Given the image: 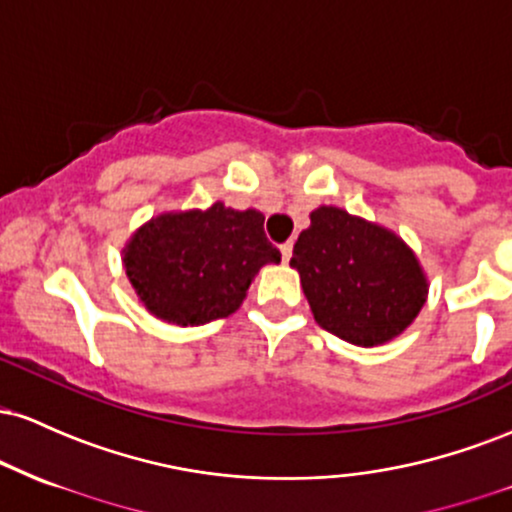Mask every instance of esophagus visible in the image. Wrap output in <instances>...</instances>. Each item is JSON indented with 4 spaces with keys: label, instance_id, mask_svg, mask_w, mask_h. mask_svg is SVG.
Listing matches in <instances>:
<instances>
[{
    "label": "esophagus",
    "instance_id": "obj_1",
    "mask_svg": "<svg viewBox=\"0 0 512 512\" xmlns=\"http://www.w3.org/2000/svg\"><path fill=\"white\" fill-rule=\"evenodd\" d=\"M279 250H281V260L289 262L291 255H293V243H291V240H286L284 245H279Z\"/></svg>",
    "mask_w": 512,
    "mask_h": 512
}]
</instances>
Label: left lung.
Here are the masks:
<instances>
[{"label":"left lung","instance_id":"8db88e82","mask_svg":"<svg viewBox=\"0 0 512 512\" xmlns=\"http://www.w3.org/2000/svg\"><path fill=\"white\" fill-rule=\"evenodd\" d=\"M291 267L317 325L356 346L395 339L426 303V276L404 240L337 207L310 214Z\"/></svg>","mask_w":512,"mask_h":512}]
</instances>
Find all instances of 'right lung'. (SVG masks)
<instances>
[{
    "label": "right lung",
    "mask_w": 512,
    "mask_h": 512,
    "mask_svg": "<svg viewBox=\"0 0 512 512\" xmlns=\"http://www.w3.org/2000/svg\"><path fill=\"white\" fill-rule=\"evenodd\" d=\"M122 262L146 310L187 327L236 313L260 267L281 262V252L264 236L260 211L216 202L144 223Z\"/></svg>",
    "instance_id": "add662e5"
}]
</instances>
